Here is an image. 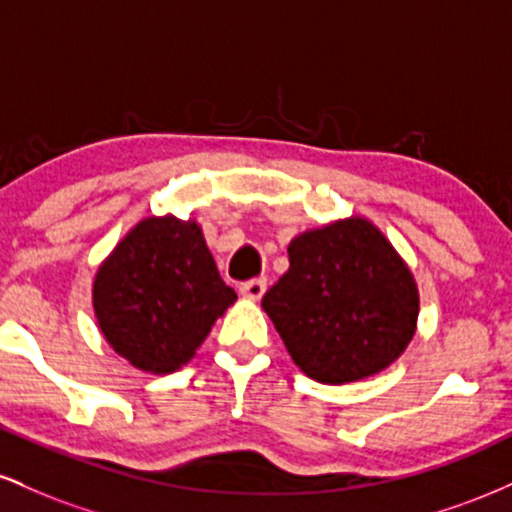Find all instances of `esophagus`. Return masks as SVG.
Wrapping results in <instances>:
<instances>
[{"instance_id": "esophagus-1", "label": "esophagus", "mask_w": 512, "mask_h": 512, "mask_svg": "<svg viewBox=\"0 0 512 512\" xmlns=\"http://www.w3.org/2000/svg\"><path fill=\"white\" fill-rule=\"evenodd\" d=\"M264 291H267V281L264 279H250L240 286V293H243L245 298H250V301H260Z\"/></svg>"}]
</instances>
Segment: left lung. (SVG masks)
<instances>
[{
  "mask_svg": "<svg viewBox=\"0 0 512 512\" xmlns=\"http://www.w3.org/2000/svg\"><path fill=\"white\" fill-rule=\"evenodd\" d=\"M264 313L308 378L344 385L397 361L416 334L419 286L373 221L349 216L298 233Z\"/></svg>",
  "mask_w": 512,
  "mask_h": 512,
  "instance_id": "8db88e82",
  "label": "left lung"
}]
</instances>
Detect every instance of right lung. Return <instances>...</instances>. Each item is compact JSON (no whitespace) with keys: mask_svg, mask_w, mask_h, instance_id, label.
<instances>
[{"mask_svg":"<svg viewBox=\"0 0 512 512\" xmlns=\"http://www.w3.org/2000/svg\"><path fill=\"white\" fill-rule=\"evenodd\" d=\"M93 313L129 366L168 375L195 358L214 322L236 303L195 219L146 216L93 276Z\"/></svg>","mask_w":512,"mask_h":512,"instance_id":"1","label":"right lung"}]
</instances>
